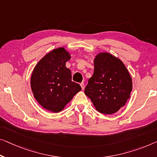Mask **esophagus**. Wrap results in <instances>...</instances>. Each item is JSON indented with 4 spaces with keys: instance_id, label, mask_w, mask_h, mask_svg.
Listing matches in <instances>:
<instances>
[{
    "instance_id": "obj_1",
    "label": "esophagus",
    "mask_w": 157,
    "mask_h": 157,
    "mask_svg": "<svg viewBox=\"0 0 157 157\" xmlns=\"http://www.w3.org/2000/svg\"><path fill=\"white\" fill-rule=\"evenodd\" d=\"M80 86L82 87V90H84V89H85V84H84V82L80 83Z\"/></svg>"
}]
</instances>
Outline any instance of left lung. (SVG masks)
Masks as SVG:
<instances>
[{
    "mask_svg": "<svg viewBox=\"0 0 157 157\" xmlns=\"http://www.w3.org/2000/svg\"><path fill=\"white\" fill-rule=\"evenodd\" d=\"M94 70L85 94L101 113H115L130 98L132 79L121 60L108 53L96 56Z\"/></svg>",
    "mask_w": 157,
    "mask_h": 157,
    "instance_id": "left-lung-1",
    "label": "left lung"
}]
</instances>
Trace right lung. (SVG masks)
<instances>
[{"instance_id": "1", "label": "right lung", "mask_w": 157, "mask_h": 157, "mask_svg": "<svg viewBox=\"0 0 157 157\" xmlns=\"http://www.w3.org/2000/svg\"><path fill=\"white\" fill-rule=\"evenodd\" d=\"M71 56L64 48H56L39 60L31 77V87L39 104L48 111L58 113L81 90L72 81L65 63Z\"/></svg>"}]
</instances>
